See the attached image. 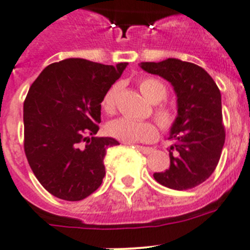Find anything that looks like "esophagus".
I'll use <instances>...</instances> for the list:
<instances>
[{"mask_svg":"<svg viewBox=\"0 0 250 250\" xmlns=\"http://www.w3.org/2000/svg\"><path fill=\"white\" fill-rule=\"evenodd\" d=\"M136 147L138 148L142 153H145V154H150V153L153 152V148L150 147H143V146H138V145H137Z\"/></svg>","mask_w":250,"mask_h":250,"instance_id":"1","label":"esophagus"}]
</instances>
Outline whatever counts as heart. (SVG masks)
<instances>
[{"mask_svg":"<svg viewBox=\"0 0 250 250\" xmlns=\"http://www.w3.org/2000/svg\"><path fill=\"white\" fill-rule=\"evenodd\" d=\"M139 91L150 103H159L164 100L167 91L159 81L154 78H145L139 81ZM118 86L114 84L105 92L102 98V109L105 113L112 114L116 111V101ZM156 120L163 129H170L175 123L174 112L167 107H159L154 112ZM105 130L113 138L125 143H139V142H152L158 136V130L154 123L148 121H134L130 118H117L105 125Z\"/></svg>","mask_w":250,"mask_h":250,"instance_id":"1","label":"heart"}]
</instances>
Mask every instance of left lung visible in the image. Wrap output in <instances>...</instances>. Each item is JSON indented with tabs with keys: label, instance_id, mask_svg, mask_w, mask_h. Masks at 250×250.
<instances>
[{
	"label": "left lung",
	"instance_id": "left-lung-1",
	"mask_svg": "<svg viewBox=\"0 0 250 250\" xmlns=\"http://www.w3.org/2000/svg\"><path fill=\"white\" fill-rule=\"evenodd\" d=\"M139 66L167 80L177 96V117L168 136L173 141L170 166L153 177L170 189L194 188L214 172L226 141L219 88L202 67L178 58Z\"/></svg>",
	"mask_w": 250,
	"mask_h": 250
}]
</instances>
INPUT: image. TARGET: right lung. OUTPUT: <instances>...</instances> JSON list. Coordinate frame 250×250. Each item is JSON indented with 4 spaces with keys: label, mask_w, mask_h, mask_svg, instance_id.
Instances as JSON below:
<instances>
[{
    "label": "right lung",
    "mask_w": 250,
    "mask_h": 250,
    "mask_svg": "<svg viewBox=\"0 0 250 250\" xmlns=\"http://www.w3.org/2000/svg\"><path fill=\"white\" fill-rule=\"evenodd\" d=\"M128 63L116 66L67 58L47 66L23 103L24 153L38 182L63 201H82L105 175L111 137H94L104 93Z\"/></svg>",
    "instance_id": "add662e5"
}]
</instances>
